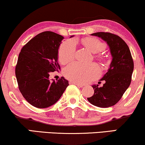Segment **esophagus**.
I'll list each match as a JSON object with an SVG mask.
<instances>
[{"label": "esophagus", "mask_w": 145, "mask_h": 145, "mask_svg": "<svg viewBox=\"0 0 145 145\" xmlns=\"http://www.w3.org/2000/svg\"><path fill=\"white\" fill-rule=\"evenodd\" d=\"M70 83H71V84H73L76 85V86H78V87H81V88L84 86V85L80 84H78V83H77V82H74V81H71Z\"/></svg>", "instance_id": "1"}]
</instances>
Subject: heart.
Segmentation results:
<instances>
[{
  "instance_id": "heart-1",
  "label": "heart",
  "mask_w": 145,
  "mask_h": 145,
  "mask_svg": "<svg viewBox=\"0 0 145 145\" xmlns=\"http://www.w3.org/2000/svg\"><path fill=\"white\" fill-rule=\"evenodd\" d=\"M86 48L93 53H98L105 48L106 45L102 41L95 37H88L81 41ZM76 51V43L73 39L65 41L59 49V61L65 64L74 58ZM67 78L78 84H84L97 78L100 74L98 67L94 64L86 65L74 62L68 65L64 70Z\"/></svg>"
}]
</instances>
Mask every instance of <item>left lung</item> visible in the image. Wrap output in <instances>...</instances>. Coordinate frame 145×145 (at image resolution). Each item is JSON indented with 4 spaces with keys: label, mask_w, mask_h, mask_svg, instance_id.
Listing matches in <instances>:
<instances>
[{
    "label": "left lung",
    "mask_w": 145,
    "mask_h": 145,
    "mask_svg": "<svg viewBox=\"0 0 145 145\" xmlns=\"http://www.w3.org/2000/svg\"><path fill=\"white\" fill-rule=\"evenodd\" d=\"M91 35L100 37L110 48L112 60L110 68L100 80L103 86L92 85L94 95L88 98V102L100 108H108L117 104L129 88L131 82L134 64L127 43L118 35L108 32H96Z\"/></svg>",
    "instance_id": "left-lung-1"
}]
</instances>
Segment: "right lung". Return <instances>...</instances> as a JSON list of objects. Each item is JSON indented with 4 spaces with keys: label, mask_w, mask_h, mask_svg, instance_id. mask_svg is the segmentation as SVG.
Instances as JSON below:
<instances>
[{
    "label": "right lung",
    "mask_w": 145,
    "mask_h": 145,
    "mask_svg": "<svg viewBox=\"0 0 145 145\" xmlns=\"http://www.w3.org/2000/svg\"><path fill=\"white\" fill-rule=\"evenodd\" d=\"M63 39L53 31H43L29 40L20 53L15 70L19 90L35 108L55 104L69 86L63 76L56 81L49 80L50 73L61 69L58 53Z\"/></svg>",
    "instance_id": "obj_1"
}]
</instances>
